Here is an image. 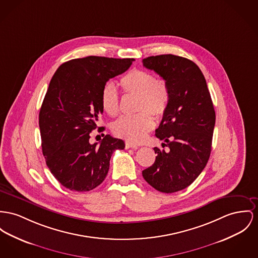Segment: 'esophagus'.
<instances>
[{
    "label": "esophagus",
    "mask_w": 258,
    "mask_h": 258,
    "mask_svg": "<svg viewBox=\"0 0 258 258\" xmlns=\"http://www.w3.org/2000/svg\"><path fill=\"white\" fill-rule=\"evenodd\" d=\"M139 146L135 145V144H132V143H129V142H126L125 143V149H138Z\"/></svg>",
    "instance_id": "esophagus-1"
}]
</instances>
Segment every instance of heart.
Wrapping results in <instances>:
<instances>
[{
    "label": "heart",
    "mask_w": 258,
    "mask_h": 258,
    "mask_svg": "<svg viewBox=\"0 0 258 258\" xmlns=\"http://www.w3.org/2000/svg\"><path fill=\"white\" fill-rule=\"evenodd\" d=\"M123 91L128 95L137 96V111L135 115L122 116L115 121L112 133L132 143L143 142L153 130L155 120L161 118L167 111L171 93L164 79H155L154 74L143 69H133L126 73L120 80ZM103 109L110 116L119 112V96L111 83L103 87L101 96Z\"/></svg>",
    "instance_id": "obj_1"
}]
</instances>
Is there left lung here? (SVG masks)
Segmentation results:
<instances>
[{"label": "left lung", "mask_w": 258, "mask_h": 258, "mask_svg": "<svg viewBox=\"0 0 258 258\" xmlns=\"http://www.w3.org/2000/svg\"><path fill=\"white\" fill-rule=\"evenodd\" d=\"M170 88L171 99L155 136L164 140L155 148V163L143 170L144 179L155 189L171 194L189 186L209 159L215 111L200 68L186 57L160 54L143 59Z\"/></svg>", "instance_id": "obj_1"}]
</instances>
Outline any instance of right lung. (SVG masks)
<instances>
[{"label":"right lung","instance_id":"add662e5","mask_svg":"<svg viewBox=\"0 0 258 258\" xmlns=\"http://www.w3.org/2000/svg\"><path fill=\"white\" fill-rule=\"evenodd\" d=\"M134 58L90 55L62 63L52 76L39 113L42 151L54 178L66 188L88 191L103 183L120 139L105 135L90 144L103 109L106 82L125 72ZM104 128L102 127V131Z\"/></svg>","mask_w":258,"mask_h":258}]
</instances>
